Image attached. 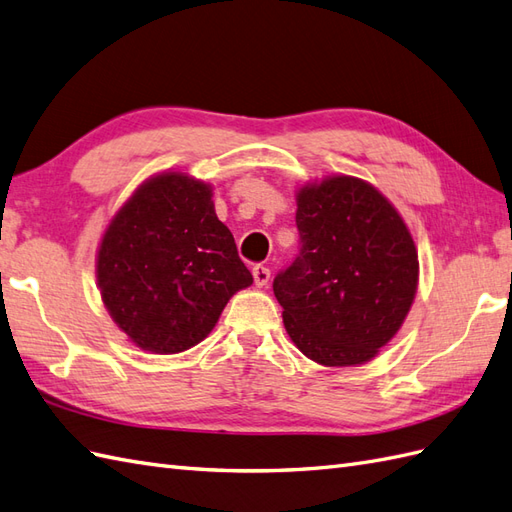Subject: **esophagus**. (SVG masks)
Instances as JSON below:
<instances>
[{
    "mask_svg": "<svg viewBox=\"0 0 512 512\" xmlns=\"http://www.w3.org/2000/svg\"><path fill=\"white\" fill-rule=\"evenodd\" d=\"M253 279H255V285H257V287L268 285V281H270V270H268L266 266H261V264L253 266Z\"/></svg>",
    "mask_w": 512,
    "mask_h": 512,
    "instance_id": "esophagus-1",
    "label": "esophagus"
}]
</instances>
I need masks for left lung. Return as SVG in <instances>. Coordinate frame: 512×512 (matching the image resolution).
<instances>
[{"label": "left lung", "instance_id": "1", "mask_svg": "<svg viewBox=\"0 0 512 512\" xmlns=\"http://www.w3.org/2000/svg\"><path fill=\"white\" fill-rule=\"evenodd\" d=\"M300 251L274 277L296 348L326 368L361 365L398 333L417 292L409 229L368 181L335 175L296 194Z\"/></svg>", "mask_w": 512, "mask_h": 512}]
</instances>
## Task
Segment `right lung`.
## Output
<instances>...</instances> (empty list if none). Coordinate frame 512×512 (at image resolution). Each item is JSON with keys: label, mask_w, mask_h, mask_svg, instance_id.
Returning <instances> with one entry per match:
<instances>
[{"label": "right lung", "mask_w": 512, "mask_h": 512, "mask_svg": "<svg viewBox=\"0 0 512 512\" xmlns=\"http://www.w3.org/2000/svg\"><path fill=\"white\" fill-rule=\"evenodd\" d=\"M103 305L138 348L175 355L209 335L229 298L253 283L212 188L162 173L131 194L97 253Z\"/></svg>", "instance_id": "obj_1"}]
</instances>
